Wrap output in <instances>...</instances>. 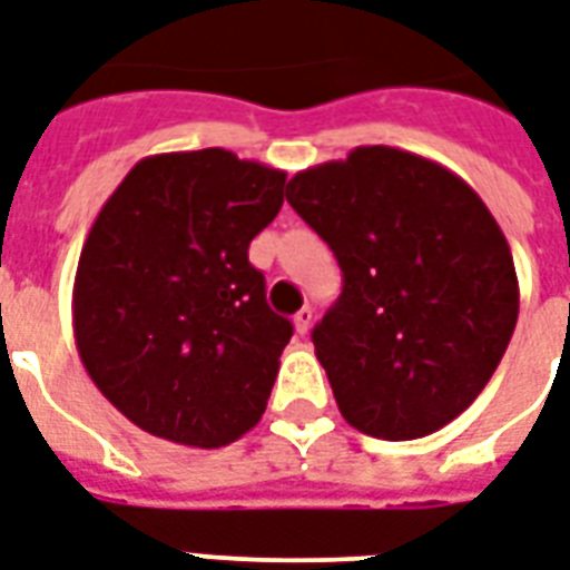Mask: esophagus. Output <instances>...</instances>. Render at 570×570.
Instances as JSON below:
<instances>
[{
    "mask_svg": "<svg viewBox=\"0 0 570 570\" xmlns=\"http://www.w3.org/2000/svg\"><path fill=\"white\" fill-rule=\"evenodd\" d=\"M293 325L298 334L311 332V325H314V311H311V307H302V311L293 316Z\"/></svg>",
    "mask_w": 570,
    "mask_h": 570,
    "instance_id": "obj_1",
    "label": "esophagus"
}]
</instances>
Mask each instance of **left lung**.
<instances>
[{
    "label": "left lung",
    "instance_id": "left-lung-1",
    "mask_svg": "<svg viewBox=\"0 0 570 570\" xmlns=\"http://www.w3.org/2000/svg\"><path fill=\"white\" fill-rule=\"evenodd\" d=\"M286 199L341 263L343 293L314 350L346 424L403 442L458 419L502 362L520 311L490 208L451 169L391 146L295 173Z\"/></svg>",
    "mask_w": 570,
    "mask_h": 570
}]
</instances>
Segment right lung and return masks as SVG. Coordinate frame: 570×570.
Instances as JSON below:
<instances>
[{"label":"right lung","mask_w":570,"mask_h":570,"mask_svg":"<svg viewBox=\"0 0 570 570\" xmlns=\"http://www.w3.org/2000/svg\"><path fill=\"white\" fill-rule=\"evenodd\" d=\"M284 181L227 149L149 155L95 217L73 341L98 391L151 436L220 449L263 419L293 323L268 307L247 247Z\"/></svg>","instance_id":"add662e5"}]
</instances>
